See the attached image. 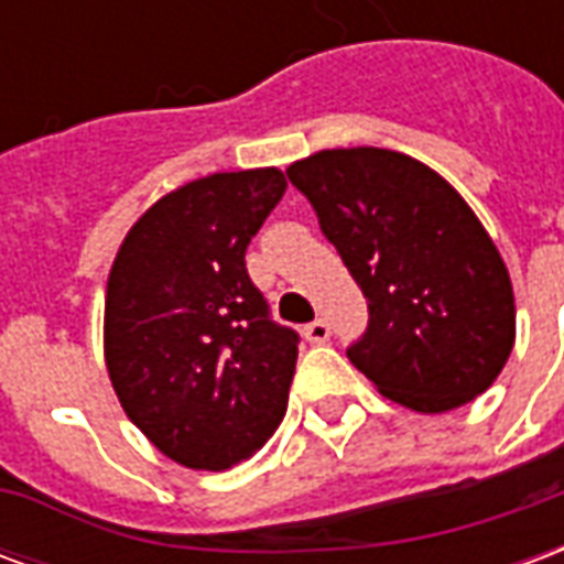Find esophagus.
I'll use <instances>...</instances> for the list:
<instances>
[{
	"instance_id": "esophagus-1",
	"label": "esophagus",
	"mask_w": 564,
	"mask_h": 564,
	"mask_svg": "<svg viewBox=\"0 0 564 564\" xmlns=\"http://www.w3.org/2000/svg\"><path fill=\"white\" fill-rule=\"evenodd\" d=\"M329 335H332V329L326 319H314V323H307L305 326V338L311 344H326L329 341Z\"/></svg>"
}]
</instances>
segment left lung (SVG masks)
<instances>
[{
	"mask_svg": "<svg viewBox=\"0 0 564 564\" xmlns=\"http://www.w3.org/2000/svg\"><path fill=\"white\" fill-rule=\"evenodd\" d=\"M368 299L347 350L380 395L447 414L486 392L517 338L505 259L425 162L383 148L317 150L286 169Z\"/></svg>",
	"mask_w": 564,
	"mask_h": 564,
	"instance_id": "obj_1",
	"label": "left lung"
}]
</instances>
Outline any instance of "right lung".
<instances>
[{
    "label": "right lung",
    "instance_id": "right-lung-1",
    "mask_svg": "<svg viewBox=\"0 0 564 564\" xmlns=\"http://www.w3.org/2000/svg\"><path fill=\"white\" fill-rule=\"evenodd\" d=\"M281 169L217 172L165 193L117 250L105 290V366L153 447L226 471L281 425L299 335L269 319L245 250L281 202Z\"/></svg>",
    "mask_w": 564,
    "mask_h": 564
}]
</instances>
